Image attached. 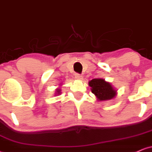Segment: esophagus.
Wrapping results in <instances>:
<instances>
[{
    "label": "esophagus",
    "mask_w": 152,
    "mask_h": 152,
    "mask_svg": "<svg viewBox=\"0 0 152 152\" xmlns=\"http://www.w3.org/2000/svg\"><path fill=\"white\" fill-rule=\"evenodd\" d=\"M75 77L77 80H82L83 79V76L81 75L80 74H78V73H76V74L75 75Z\"/></svg>",
    "instance_id": "1"
}]
</instances>
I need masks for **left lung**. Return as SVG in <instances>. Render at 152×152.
Here are the masks:
<instances>
[{
  "label": "left lung",
  "instance_id": "left-lung-1",
  "mask_svg": "<svg viewBox=\"0 0 152 152\" xmlns=\"http://www.w3.org/2000/svg\"><path fill=\"white\" fill-rule=\"evenodd\" d=\"M91 91L96 96L99 101L109 100L115 97L116 91L110 83L104 81L103 79H93L89 82Z\"/></svg>",
  "mask_w": 152,
  "mask_h": 152
}]
</instances>
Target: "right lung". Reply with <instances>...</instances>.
I'll use <instances>...</instances> for the list:
<instances>
[{
  "mask_svg": "<svg viewBox=\"0 0 152 152\" xmlns=\"http://www.w3.org/2000/svg\"><path fill=\"white\" fill-rule=\"evenodd\" d=\"M59 92H60V91H58V89L57 90V93H58V94H59Z\"/></svg>",
  "mask_w": 152,
  "mask_h": 152,
  "instance_id": "add662e5",
  "label": "right lung"
}]
</instances>
